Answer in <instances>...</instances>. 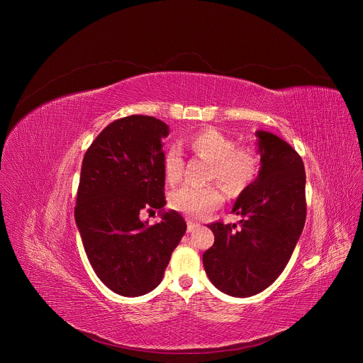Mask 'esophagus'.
Wrapping results in <instances>:
<instances>
[{
    "label": "esophagus",
    "mask_w": 363,
    "mask_h": 363,
    "mask_svg": "<svg viewBox=\"0 0 363 363\" xmlns=\"http://www.w3.org/2000/svg\"><path fill=\"white\" fill-rule=\"evenodd\" d=\"M198 227H199V224H195V223H192V221H188V233H194L195 230H198Z\"/></svg>",
    "instance_id": "obj_1"
}]
</instances>
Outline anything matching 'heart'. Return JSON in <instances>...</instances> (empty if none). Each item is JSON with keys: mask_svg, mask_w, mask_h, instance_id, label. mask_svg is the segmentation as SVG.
I'll use <instances>...</instances> for the list:
<instances>
[{"mask_svg": "<svg viewBox=\"0 0 363 363\" xmlns=\"http://www.w3.org/2000/svg\"><path fill=\"white\" fill-rule=\"evenodd\" d=\"M191 147L199 157L211 161L208 179H218L230 195L244 191L260 169V157L251 146H235L234 140L217 129L196 132ZM164 172L169 184H177L184 174V157L178 146L169 147L164 158ZM224 199L218 185H184L175 189L169 202L174 210L192 217L202 218L217 210Z\"/></svg>", "mask_w": 363, "mask_h": 363, "instance_id": "obj_1", "label": "heart"}]
</instances>
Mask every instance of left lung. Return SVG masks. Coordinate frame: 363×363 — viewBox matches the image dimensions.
I'll list each match as a JSON object with an SVG mask.
<instances>
[{
	"mask_svg": "<svg viewBox=\"0 0 363 363\" xmlns=\"http://www.w3.org/2000/svg\"><path fill=\"white\" fill-rule=\"evenodd\" d=\"M260 169L238 195L235 224L214 223V245L202 254L211 283L233 297L267 289L287 266L306 221V172L298 153L281 138L255 130Z\"/></svg>",
	"mask_w": 363,
	"mask_h": 363,
	"instance_id": "obj_1",
	"label": "left lung"
}]
</instances>
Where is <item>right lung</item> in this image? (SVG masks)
Segmentation results:
<instances>
[{"label":"right lung","instance_id":"add662e5","mask_svg":"<svg viewBox=\"0 0 363 363\" xmlns=\"http://www.w3.org/2000/svg\"><path fill=\"white\" fill-rule=\"evenodd\" d=\"M169 126L132 115L103 129L87 149L80 172L76 224L97 277L112 291L138 297L157 287L186 231L174 210L165 211L162 139ZM160 209L153 226L138 214Z\"/></svg>","mask_w":363,"mask_h":363}]
</instances>
